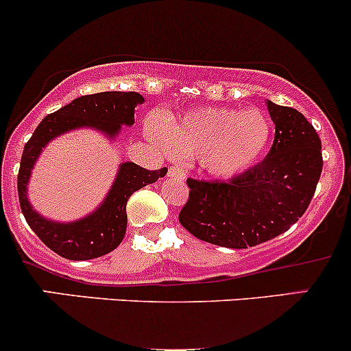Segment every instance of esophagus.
<instances>
[{
	"label": "esophagus",
	"instance_id": "34e87169",
	"mask_svg": "<svg viewBox=\"0 0 351 351\" xmlns=\"http://www.w3.org/2000/svg\"><path fill=\"white\" fill-rule=\"evenodd\" d=\"M168 176L171 178H180V180H185V169L178 165H171L168 169Z\"/></svg>",
	"mask_w": 351,
	"mask_h": 351
}]
</instances>
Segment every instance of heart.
Returning a JSON list of instances; mask_svg holds the SVG:
<instances>
[{
    "label": "heart",
    "mask_w": 351,
    "mask_h": 351,
    "mask_svg": "<svg viewBox=\"0 0 351 351\" xmlns=\"http://www.w3.org/2000/svg\"><path fill=\"white\" fill-rule=\"evenodd\" d=\"M151 139L182 158H200L217 176L253 166L267 151L271 123L260 110L195 108L149 125Z\"/></svg>",
    "instance_id": "heart-1"
}]
</instances>
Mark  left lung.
I'll list each match as a JSON object with an SVG mask.
<instances>
[{
  "mask_svg": "<svg viewBox=\"0 0 351 351\" xmlns=\"http://www.w3.org/2000/svg\"><path fill=\"white\" fill-rule=\"evenodd\" d=\"M275 123L261 162L228 182L189 178L180 224L200 241L243 250L289 231L309 207L323 171L321 139L295 108L268 101Z\"/></svg>",
  "mask_w": 351,
  "mask_h": 351,
  "instance_id": "1",
  "label": "left lung"
}]
</instances>
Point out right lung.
I'll return each instance as SVG.
<instances>
[{
  "instance_id": "add662e5",
  "label": "right lung",
  "mask_w": 351,
  "mask_h": 351,
  "mask_svg": "<svg viewBox=\"0 0 351 351\" xmlns=\"http://www.w3.org/2000/svg\"><path fill=\"white\" fill-rule=\"evenodd\" d=\"M143 101L144 98L136 91L84 95L58 112L49 113L25 144L19 171L20 207L32 231L59 256L81 261L104 256L115 250L125 236L127 200L136 190L158 182L168 169L151 171L136 162H123L112 190L97 212L81 221L59 224L38 215L28 204L27 183L37 156L49 141L77 127H95L113 137L120 130V125H132L134 108Z\"/></svg>"
}]
</instances>
